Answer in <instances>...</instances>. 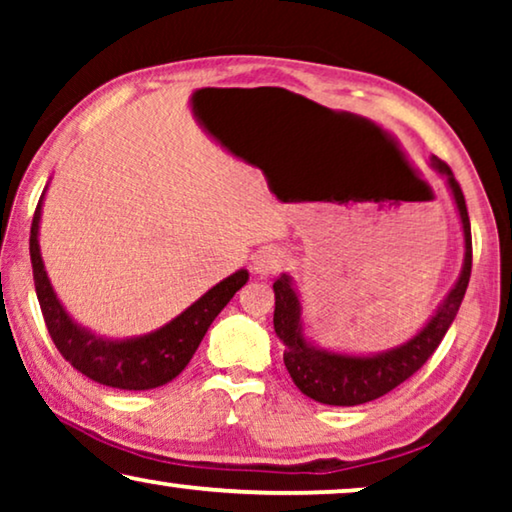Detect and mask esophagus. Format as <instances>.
<instances>
[{
  "instance_id": "34e87169",
  "label": "esophagus",
  "mask_w": 512,
  "mask_h": 512,
  "mask_svg": "<svg viewBox=\"0 0 512 512\" xmlns=\"http://www.w3.org/2000/svg\"><path fill=\"white\" fill-rule=\"evenodd\" d=\"M284 265H286V256L284 251L277 247H265L254 256V270L258 275H265V277L277 275Z\"/></svg>"
}]
</instances>
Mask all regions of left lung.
<instances>
[{
    "label": "left lung",
    "mask_w": 512,
    "mask_h": 512,
    "mask_svg": "<svg viewBox=\"0 0 512 512\" xmlns=\"http://www.w3.org/2000/svg\"><path fill=\"white\" fill-rule=\"evenodd\" d=\"M431 165L443 174L450 186L452 198L457 202L461 228H464V268L447 293L443 305L433 314L429 324L419 331L415 338L401 347L389 349V352L375 356H349L326 352L310 345L303 335V319H300V300L296 289L291 286L289 275H282L272 284L275 289V333L284 342V366L289 370L291 380L305 396L326 405H361L375 401L408 377L417 373L431 354L436 352L443 342L447 328L457 317L461 300H464L468 279H471L473 265V242H471V221H468V209L464 193H461L459 181L454 179L450 165L433 156Z\"/></svg>",
    "instance_id": "left-lung-1"
}]
</instances>
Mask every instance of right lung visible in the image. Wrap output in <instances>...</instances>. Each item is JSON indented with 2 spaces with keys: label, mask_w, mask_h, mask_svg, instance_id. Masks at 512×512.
Segmentation results:
<instances>
[{
  "label": "right lung",
  "mask_w": 512,
  "mask_h": 512,
  "mask_svg": "<svg viewBox=\"0 0 512 512\" xmlns=\"http://www.w3.org/2000/svg\"><path fill=\"white\" fill-rule=\"evenodd\" d=\"M41 200H44V195H41ZM41 200L32 219L30 258L41 314H44L46 328L58 352L81 375L90 377L97 384H104V387L144 391L172 382L188 366V361L193 359L195 349L205 338L207 328L212 326L216 314L247 284L249 272L237 270L235 275L226 277L214 289H209L200 300H195L177 319H172L170 324H165L149 335L130 340L97 338L86 328L74 324L72 317L65 312V307L60 305L58 296H55L51 282H48L39 251Z\"/></svg>",
  "instance_id": "right-lung-1"
}]
</instances>
